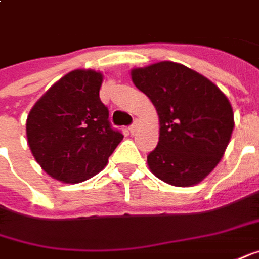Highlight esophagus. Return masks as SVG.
<instances>
[{"label": "esophagus", "instance_id": "1", "mask_svg": "<svg viewBox=\"0 0 259 259\" xmlns=\"http://www.w3.org/2000/svg\"><path fill=\"white\" fill-rule=\"evenodd\" d=\"M138 129H139V123H138V121H135V123H133V124H132V126L129 127V132L132 133V135H135V133H136V130H138Z\"/></svg>", "mask_w": 259, "mask_h": 259}]
</instances>
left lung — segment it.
Segmentation results:
<instances>
[{"label": "left lung", "mask_w": 259, "mask_h": 259, "mask_svg": "<svg viewBox=\"0 0 259 259\" xmlns=\"http://www.w3.org/2000/svg\"><path fill=\"white\" fill-rule=\"evenodd\" d=\"M132 80L159 116V142L147 155L150 172L182 188L203 181L224 156L234 130L227 96L206 77L174 61L133 68Z\"/></svg>", "instance_id": "obj_1"}]
</instances>
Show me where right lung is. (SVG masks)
<instances>
[{
	"instance_id": "obj_1",
	"label": "right lung",
	"mask_w": 259,
	"mask_h": 259,
	"mask_svg": "<svg viewBox=\"0 0 259 259\" xmlns=\"http://www.w3.org/2000/svg\"><path fill=\"white\" fill-rule=\"evenodd\" d=\"M103 74L73 70L50 87L27 117L32 156L51 178L80 183L97 175L123 135L113 129L99 97Z\"/></svg>"
}]
</instances>
